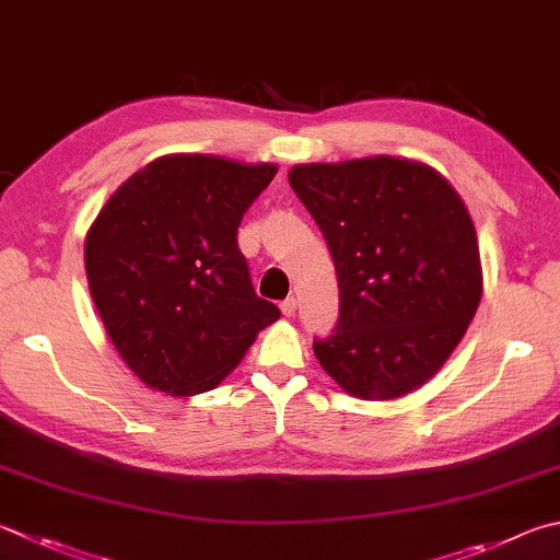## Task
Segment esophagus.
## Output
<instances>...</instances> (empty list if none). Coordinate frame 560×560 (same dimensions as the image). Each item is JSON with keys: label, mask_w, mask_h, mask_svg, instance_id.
Segmentation results:
<instances>
[{"label": "esophagus", "mask_w": 560, "mask_h": 560, "mask_svg": "<svg viewBox=\"0 0 560 560\" xmlns=\"http://www.w3.org/2000/svg\"><path fill=\"white\" fill-rule=\"evenodd\" d=\"M296 308H299V301H296V299H293V296H291V299H287V301H283V303H281V313H283V315H287V318H291V315H293V313H296Z\"/></svg>", "instance_id": "esophagus-1"}]
</instances>
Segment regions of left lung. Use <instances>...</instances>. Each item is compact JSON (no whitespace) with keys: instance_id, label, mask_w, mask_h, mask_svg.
I'll list each match as a JSON object with an SVG mask.
<instances>
[{"instance_id":"1","label":"left lung","mask_w":560,"mask_h":560,"mask_svg":"<svg viewBox=\"0 0 560 560\" xmlns=\"http://www.w3.org/2000/svg\"><path fill=\"white\" fill-rule=\"evenodd\" d=\"M289 183L338 271V325L313 342L320 368L364 401L419 389L451 358L482 299L463 198L433 166L399 156L299 164Z\"/></svg>"}]
</instances>
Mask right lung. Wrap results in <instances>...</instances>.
I'll return each instance as SVG.
<instances>
[{"mask_svg": "<svg viewBox=\"0 0 560 560\" xmlns=\"http://www.w3.org/2000/svg\"><path fill=\"white\" fill-rule=\"evenodd\" d=\"M277 164L159 156L112 192L85 237V273L112 345L149 389H215L279 308L254 293L237 228Z\"/></svg>", "mask_w": 560, "mask_h": 560, "instance_id": "right-lung-1", "label": "right lung"}]
</instances>
